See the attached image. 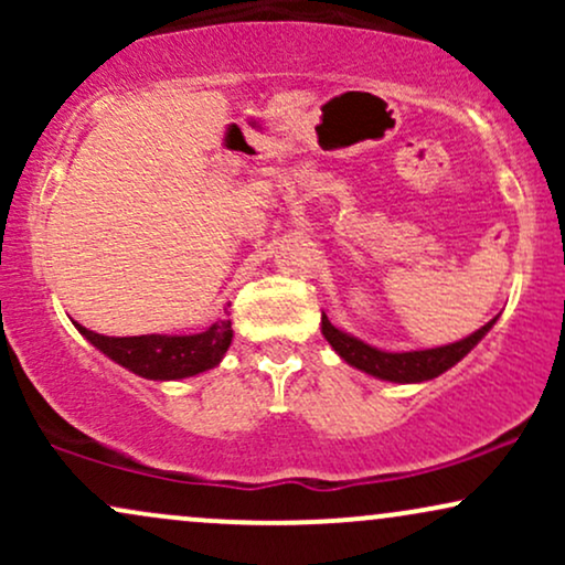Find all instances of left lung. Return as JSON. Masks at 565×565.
<instances>
[{"label":"left lung","instance_id":"left-lung-1","mask_svg":"<svg viewBox=\"0 0 565 565\" xmlns=\"http://www.w3.org/2000/svg\"><path fill=\"white\" fill-rule=\"evenodd\" d=\"M494 321L497 319H491L486 327L478 329V332H472L470 337H465V340L459 342H451V345L406 350V353H387V350L366 345L359 337L340 332V329L327 319V313H321V332L342 361L361 369V372L372 374V377L387 382H425L444 374L446 369H451L454 364H459V361L483 340L486 332L494 327Z\"/></svg>","mask_w":565,"mask_h":565}]
</instances>
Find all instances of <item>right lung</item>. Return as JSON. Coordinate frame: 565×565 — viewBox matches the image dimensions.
I'll list each match as a JSON object with an SVG mask.
<instances>
[{"mask_svg":"<svg viewBox=\"0 0 565 565\" xmlns=\"http://www.w3.org/2000/svg\"><path fill=\"white\" fill-rule=\"evenodd\" d=\"M76 323V321H74ZM82 337L119 366L146 380H183L206 372L223 361L231 348V321H217L199 334H140L106 337L76 323Z\"/></svg>","mask_w":565,"mask_h":565,"instance_id":"right-lung-1","label":"right lung"}]
</instances>
